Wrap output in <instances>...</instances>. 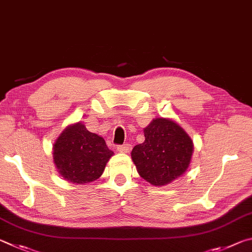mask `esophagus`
<instances>
[{"label":"esophagus","mask_w":252,"mask_h":252,"mask_svg":"<svg viewBox=\"0 0 252 252\" xmlns=\"http://www.w3.org/2000/svg\"><path fill=\"white\" fill-rule=\"evenodd\" d=\"M117 151L119 153H129L131 151V145L125 144V145H122V146H117Z\"/></svg>","instance_id":"esophagus-1"}]
</instances>
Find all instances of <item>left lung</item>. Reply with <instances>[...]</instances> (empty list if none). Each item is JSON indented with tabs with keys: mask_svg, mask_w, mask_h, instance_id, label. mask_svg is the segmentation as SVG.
Listing matches in <instances>:
<instances>
[{
	"mask_svg": "<svg viewBox=\"0 0 252 252\" xmlns=\"http://www.w3.org/2000/svg\"><path fill=\"white\" fill-rule=\"evenodd\" d=\"M145 142L131 151V159L140 177L153 186H166L186 173L193 143L178 123L154 118L144 128Z\"/></svg>",
	"mask_w": 252,
	"mask_h": 252,
	"instance_id": "obj_1",
	"label": "left lung"
}]
</instances>
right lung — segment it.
Here are the masks:
<instances>
[{
  "label": "right lung",
  "mask_w": 252,
  "mask_h": 252,
  "mask_svg": "<svg viewBox=\"0 0 252 252\" xmlns=\"http://www.w3.org/2000/svg\"><path fill=\"white\" fill-rule=\"evenodd\" d=\"M114 152L82 122L70 124L53 145V161L63 179L84 185L98 179Z\"/></svg>",
  "instance_id": "add662e5"
}]
</instances>
